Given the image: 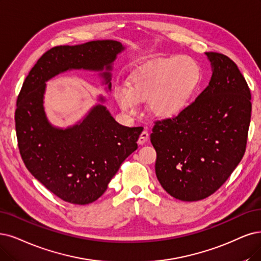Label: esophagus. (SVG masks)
I'll return each instance as SVG.
<instances>
[{
    "instance_id": "34e87169",
    "label": "esophagus",
    "mask_w": 261,
    "mask_h": 261,
    "mask_svg": "<svg viewBox=\"0 0 261 261\" xmlns=\"http://www.w3.org/2000/svg\"><path fill=\"white\" fill-rule=\"evenodd\" d=\"M148 132L147 131H143L141 134H140V138L138 140V143L140 144V145H143V144H145L148 140Z\"/></svg>"
}]
</instances>
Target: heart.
Listing matches in <instances>:
<instances>
[{
	"label": "heart",
	"instance_id": "heart-1",
	"mask_svg": "<svg viewBox=\"0 0 261 261\" xmlns=\"http://www.w3.org/2000/svg\"><path fill=\"white\" fill-rule=\"evenodd\" d=\"M201 81L198 62L189 56L162 58L149 62L130 77L128 89L117 92V102L127 113L149 101L150 112L161 119L175 117L186 109Z\"/></svg>",
	"mask_w": 261,
	"mask_h": 261
}]
</instances>
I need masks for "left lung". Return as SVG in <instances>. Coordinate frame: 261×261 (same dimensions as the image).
Masks as SVG:
<instances>
[{
	"instance_id": "8db88e82",
	"label": "left lung",
	"mask_w": 261,
	"mask_h": 261,
	"mask_svg": "<svg viewBox=\"0 0 261 261\" xmlns=\"http://www.w3.org/2000/svg\"><path fill=\"white\" fill-rule=\"evenodd\" d=\"M205 54L213 69L208 86L175 117L156 120L150 134L157 178L181 201L213 195L246 149L252 113L248 85L229 57Z\"/></svg>"
}]
</instances>
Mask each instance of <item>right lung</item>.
Listing matches in <instances>:
<instances>
[{"mask_svg":"<svg viewBox=\"0 0 261 261\" xmlns=\"http://www.w3.org/2000/svg\"><path fill=\"white\" fill-rule=\"evenodd\" d=\"M121 50L123 46L112 40L53 47L37 60L19 92L15 125L21 158L38 181L69 203L89 204L104 194L121 163L138 148L143 129L119 124L101 104L79 124L57 129L45 116V83L67 70L105 67L102 76L111 89L109 71Z\"/></svg>","mask_w":261,"mask_h":261,"instance_id":"obj_1","label":"right lung"}]
</instances>
